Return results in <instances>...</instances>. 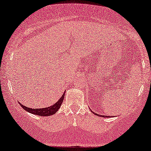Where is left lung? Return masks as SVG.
<instances>
[{
	"mask_svg": "<svg viewBox=\"0 0 151 151\" xmlns=\"http://www.w3.org/2000/svg\"><path fill=\"white\" fill-rule=\"evenodd\" d=\"M93 113H94V112H93ZM94 114L96 115H98V116H100V117H101V115H99L96 114V113H94ZM103 117H105V118H106V117H109V116H106V115H103Z\"/></svg>",
	"mask_w": 151,
	"mask_h": 151,
	"instance_id": "8db88e82",
	"label": "left lung"
}]
</instances>
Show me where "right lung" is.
I'll use <instances>...</instances> for the list:
<instances>
[{
	"label": "right lung",
	"mask_w": 151,
	"mask_h": 151,
	"mask_svg": "<svg viewBox=\"0 0 151 151\" xmlns=\"http://www.w3.org/2000/svg\"><path fill=\"white\" fill-rule=\"evenodd\" d=\"M64 94H63L62 96L59 99V101H57V103H55L54 105L51 106L48 108H42V109H31V108L24 106H23L20 103L19 104H20V106H21L24 110H26L28 112L33 113V114L40 115V116H50V115L55 114V113H56V112L59 109V108H60L61 104H62L63 102V100H64Z\"/></svg>",
	"instance_id": "1"
}]
</instances>
